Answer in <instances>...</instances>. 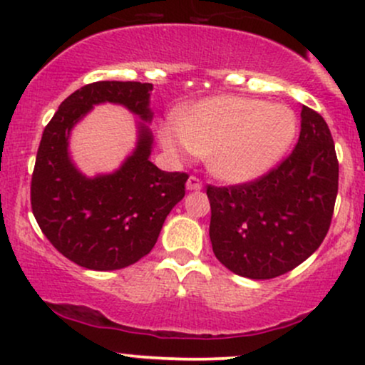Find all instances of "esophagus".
<instances>
[{"label":"esophagus","instance_id":"34e87169","mask_svg":"<svg viewBox=\"0 0 365 365\" xmlns=\"http://www.w3.org/2000/svg\"><path fill=\"white\" fill-rule=\"evenodd\" d=\"M200 188H202V182H200L199 178L190 177L187 180V190L188 192H197V190H200Z\"/></svg>","mask_w":365,"mask_h":365}]
</instances>
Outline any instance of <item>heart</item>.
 Masks as SVG:
<instances>
[{
    "label": "heart",
    "mask_w": 365,
    "mask_h": 365,
    "mask_svg": "<svg viewBox=\"0 0 365 365\" xmlns=\"http://www.w3.org/2000/svg\"><path fill=\"white\" fill-rule=\"evenodd\" d=\"M297 132L295 113L284 104L238 96H215L182 111L159 139L173 158L206 156L207 170L226 183H247L267 173Z\"/></svg>",
    "instance_id": "heart-1"
}]
</instances>
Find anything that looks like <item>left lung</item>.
Masks as SVG:
<instances>
[{"label": "left lung", "instance_id": "left-lung-1", "mask_svg": "<svg viewBox=\"0 0 365 365\" xmlns=\"http://www.w3.org/2000/svg\"><path fill=\"white\" fill-rule=\"evenodd\" d=\"M300 137L278 168L237 187H207L212 252L250 279L282 276L319 249L338 194L334 142L319 113L302 106Z\"/></svg>", "mask_w": 365, "mask_h": 365}]
</instances>
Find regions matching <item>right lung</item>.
Here are the masks:
<instances>
[{
    "mask_svg": "<svg viewBox=\"0 0 365 365\" xmlns=\"http://www.w3.org/2000/svg\"><path fill=\"white\" fill-rule=\"evenodd\" d=\"M153 83L103 81L65 99L44 128L32 175L37 225L54 249L78 266L115 271L132 266L156 245L166 216L185 195V173L150 161ZM118 103L140 118L133 153L115 172L87 178L74 165L69 135L99 103Z\"/></svg>",
    "mask_w": 365,
    "mask_h": 365,
    "instance_id": "obj_1",
    "label": "right lung"
}]
</instances>
